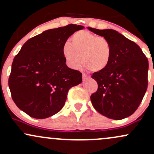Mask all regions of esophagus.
<instances>
[{"mask_svg":"<svg viewBox=\"0 0 154 154\" xmlns=\"http://www.w3.org/2000/svg\"><path fill=\"white\" fill-rule=\"evenodd\" d=\"M90 77L87 75H85V74H82V79L83 80H85V79H89Z\"/></svg>","mask_w":154,"mask_h":154,"instance_id":"esophagus-1","label":"esophagus"}]
</instances>
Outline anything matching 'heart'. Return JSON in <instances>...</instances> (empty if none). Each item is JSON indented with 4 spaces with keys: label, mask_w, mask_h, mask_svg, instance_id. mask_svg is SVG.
I'll list each match as a JSON object with an SVG mask.
<instances>
[{
    "label": "heart",
    "mask_w": 154,
    "mask_h": 154,
    "mask_svg": "<svg viewBox=\"0 0 154 154\" xmlns=\"http://www.w3.org/2000/svg\"><path fill=\"white\" fill-rule=\"evenodd\" d=\"M66 62L73 69L82 65L90 71L101 72L109 66L114 54L109 39L86 30L76 32L62 48Z\"/></svg>",
    "instance_id": "b5f03b06"
}]
</instances>
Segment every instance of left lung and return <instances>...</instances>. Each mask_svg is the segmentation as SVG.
Masks as SVG:
<instances>
[{
	"instance_id": "1",
	"label": "left lung",
	"mask_w": 154,
	"mask_h": 154,
	"mask_svg": "<svg viewBox=\"0 0 154 154\" xmlns=\"http://www.w3.org/2000/svg\"><path fill=\"white\" fill-rule=\"evenodd\" d=\"M88 29L109 39L114 48L109 66L91 76L98 83V90L91 96L92 104L109 119L128 117L137 110L147 90L148 59L137 44L118 32Z\"/></svg>"
}]
</instances>
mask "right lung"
I'll return each instance as SVG.
<instances>
[{
    "mask_svg": "<svg viewBox=\"0 0 154 154\" xmlns=\"http://www.w3.org/2000/svg\"><path fill=\"white\" fill-rule=\"evenodd\" d=\"M84 26L68 24L27 40L16 55L8 78L12 99L35 119L61 111L69 90L82 82V73L69 68L62 54L67 39Z\"/></svg>",
    "mask_w": 154,
    "mask_h": 154,
    "instance_id": "1",
    "label": "right lung"
}]
</instances>
